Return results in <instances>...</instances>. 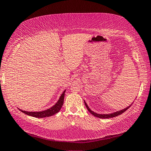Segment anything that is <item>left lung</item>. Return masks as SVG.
Listing matches in <instances>:
<instances>
[{
	"instance_id": "obj_1",
	"label": "left lung",
	"mask_w": 151,
	"mask_h": 151,
	"mask_svg": "<svg viewBox=\"0 0 151 151\" xmlns=\"http://www.w3.org/2000/svg\"><path fill=\"white\" fill-rule=\"evenodd\" d=\"M84 104H85V106H86L87 109H88V111L90 112V114H92L93 116H95V117H99V118H102V119L111 118V117H116V116H119V115L122 114L123 113V112L125 111L129 108V107L131 105H132V104H130L129 106H127V108H125L124 109H121V110H118V111L113 112V113H111V114H98V113H96V112H94V111H92V109L89 108L88 106V104H86V102H85V100H84Z\"/></svg>"
}]
</instances>
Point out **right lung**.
<instances>
[{
  "label": "right lung",
  "mask_w": 151,
  "mask_h": 151,
  "mask_svg": "<svg viewBox=\"0 0 151 151\" xmlns=\"http://www.w3.org/2000/svg\"><path fill=\"white\" fill-rule=\"evenodd\" d=\"M66 91V90H65L61 95V96L59 97V100H57V102L54 104V105L49 108L47 109H45L43 111H24L21 109L20 108L19 110L23 112L24 114H25L28 116H30L32 117H37V118H43V117H50L51 116H53V115L56 114L58 113L60 109L62 108L64 102V97H65V92Z\"/></svg>",
  "instance_id": "add662e5"
}]
</instances>
